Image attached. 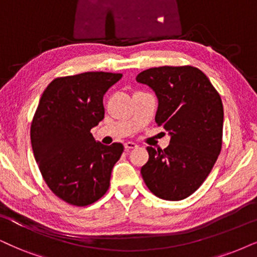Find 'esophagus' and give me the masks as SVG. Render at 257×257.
I'll list each match as a JSON object with an SVG mask.
<instances>
[{
    "instance_id": "1",
    "label": "esophagus",
    "mask_w": 257,
    "mask_h": 257,
    "mask_svg": "<svg viewBox=\"0 0 257 257\" xmlns=\"http://www.w3.org/2000/svg\"><path fill=\"white\" fill-rule=\"evenodd\" d=\"M138 147V144H135V142H132V141H128L124 144V148L125 149H133V148H136Z\"/></svg>"
}]
</instances>
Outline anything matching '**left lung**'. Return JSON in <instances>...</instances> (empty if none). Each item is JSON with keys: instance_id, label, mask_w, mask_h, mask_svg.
Here are the masks:
<instances>
[{"instance_id": "obj_1", "label": "left lung", "mask_w": 257, "mask_h": 257, "mask_svg": "<svg viewBox=\"0 0 257 257\" xmlns=\"http://www.w3.org/2000/svg\"><path fill=\"white\" fill-rule=\"evenodd\" d=\"M136 80L154 90L155 122L171 135L167 148L147 147L142 178L161 199H185L205 181L222 149V99L205 73L190 65L152 67Z\"/></svg>"}]
</instances>
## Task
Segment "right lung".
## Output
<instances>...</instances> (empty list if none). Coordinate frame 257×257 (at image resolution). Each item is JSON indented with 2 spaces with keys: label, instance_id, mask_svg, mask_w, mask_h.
Returning <instances> with one entry per match:
<instances>
[{
  "label": "right lung",
  "instance_id": "1",
  "mask_svg": "<svg viewBox=\"0 0 257 257\" xmlns=\"http://www.w3.org/2000/svg\"><path fill=\"white\" fill-rule=\"evenodd\" d=\"M121 73L58 77L42 93L31 125L34 158L45 183L66 203L86 206L104 196L122 144L104 146L90 131L104 118L103 96Z\"/></svg>",
  "mask_w": 257,
  "mask_h": 257
}]
</instances>
